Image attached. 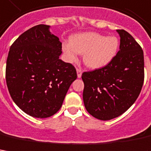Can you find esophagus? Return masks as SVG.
<instances>
[{
  "mask_svg": "<svg viewBox=\"0 0 151 151\" xmlns=\"http://www.w3.org/2000/svg\"><path fill=\"white\" fill-rule=\"evenodd\" d=\"M76 72H77V77L78 78L81 77V75H82V70H81V69H77V70H76Z\"/></svg>",
  "mask_w": 151,
  "mask_h": 151,
  "instance_id": "1",
  "label": "esophagus"
}]
</instances>
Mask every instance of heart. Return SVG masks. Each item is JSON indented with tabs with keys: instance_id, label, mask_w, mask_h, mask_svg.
I'll list each match as a JSON object with an SVG mask.
<instances>
[{
	"instance_id": "heart-1",
	"label": "heart",
	"mask_w": 151,
	"mask_h": 151,
	"mask_svg": "<svg viewBox=\"0 0 151 151\" xmlns=\"http://www.w3.org/2000/svg\"><path fill=\"white\" fill-rule=\"evenodd\" d=\"M120 42L116 36H105L97 32H82L65 42L62 50L70 62H76L78 54L83 55L85 65L91 69H101L111 63L116 57Z\"/></svg>"
}]
</instances>
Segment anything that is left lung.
Returning <instances> with one entry per match:
<instances>
[{
  "label": "left lung",
  "instance_id": "1",
  "mask_svg": "<svg viewBox=\"0 0 151 151\" xmlns=\"http://www.w3.org/2000/svg\"><path fill=\"white\" fill-rule=\"evenodd\" d=\"M120 50L109 65L81 76L83 101L95 118L109 120L125 113L139 96L144 83V53L133 36L117 30Z\"/></svg>",
  "mask_w": 151,
  "mask_h": 151
}]
</instances>
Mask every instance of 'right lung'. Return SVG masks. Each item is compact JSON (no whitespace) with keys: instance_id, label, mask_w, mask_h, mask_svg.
Here are the masks:
<instances>
[{"instance_id":"add662e5","label":"right lung","mask_w":151,"mask_h":151,"mask_svg":"<svg viewBox=\"0 0 151 151\" xmlns=\"http://www.w3.org/2000/svg\"><path fill=\"white\" fill-rule=\"evenodd\" d=\"M50 27L37 25L22 33L7 56L9 93L21 110L35 118H47L59 111L77 78L73 65L60 59L61 42Z\"/></svg>"}]
</instances>
